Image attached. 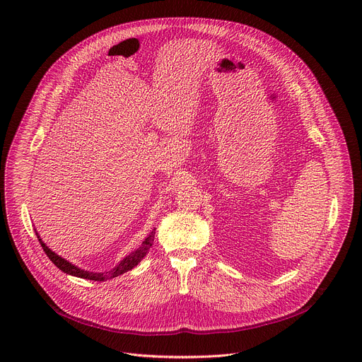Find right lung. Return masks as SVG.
Returning a JSON list of instances; mask_svg holds the SVG:
<instances>
[{
  "mask_svg": "<svg viewBox=\"0 0 362 362\" xmlns=\"http://www.w3.org/2000/svg\"><path fill=\"white\" fill-rule=\"evenodd\" d=\"M154 233H156V228H154V229L148 233V236L141 242V245H140L136 250H133L130 255H127V256L124 257V259H123L116 268H113L112 271L105 272V274H101V272H98V274H97V272H88V271H84V269L77 268V267L73 265L71 262L63 259L62 256H59L57 253H54L48 246H45V243L41 240V238L38 236V233H35V235H37V238H38V240H40V243H41L42 250H44L45 255L48 256V259H49L51 262H53L60 271H63L64 274H69V275H71V276H77V278H83V279H90V281H100V282H101V281L116 278V276H119V275H122V274H124V272L133 269V268L143 259V257L146 256V253H148V249L151 247L153 240H154Z\"/></svg>",
  "mask_w": 362,
  "mask_h": 362,
  "instance_id": "1",
  "label": "right lung"
}]
</instances>
